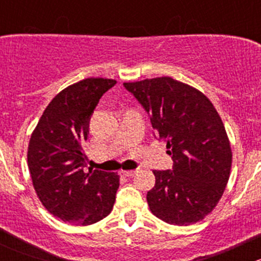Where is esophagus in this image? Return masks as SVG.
Segmentation results:
<instances>
[{"label": "esophagus", "mask_w": 261, "mask_h": 261, "mask_svg": "<svg viewBox=\"0 0 261 261\" xmlns=\"http://www.w3.org/2000/svg\"><path fill=\"white\" fill-rule=\"evenodd\" d=\"M136 172H138V170H123L122 174L126 175V177H133V175L136 174Z\"/></svg>", "instance_id": "34e87169"}]
</instances>
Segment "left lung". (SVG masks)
Wrapping results in <instances>:
<instances>
[{
    "instance_id": "8db88e82",
    "label": "left lung",
    "mask_w": 261,
    "mask_h": 261,
    "mask_svg": "<svg viewBox=\"0 0 261 261\" xmlns=\"http://www.w3.org/2000/svg\"><path fill=\"white\" fill-rule=\"evenodd\" d=\"M123 87L149 115L158 139L167 141L174 163L152 172L150 211L170 225L198 222L218 203L230 177L232 152L220 115L202 92L170 77Z\"/></svg>"
}]
</instances>
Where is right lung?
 Returning a JSON list of instances; mask_svg holds the SVG:
<instances>
[{
	"instance_id": "right-lung-1",
	"label": "right lung",
	"mask_w": 261,
	"mask_h": 261,
	"mask_svg": "<svg viewBox=\"0 0 261 261\" xmlns=\"http://www.w3.org/2000/svg\"><path fill=\"white\" fill-rule=\"evenodd\" d=\"M114 80L87 78L53 98L31 135L28 164L41 203L64 222L87 226L101 221L114 207L117 173L84 172L83 144L89 120Z\"/></svg>"
}]
</instances>
